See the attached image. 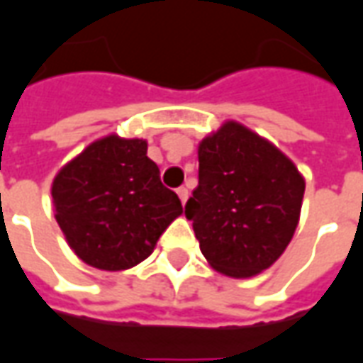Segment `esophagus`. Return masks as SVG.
<instances>
[{"instance_id": "1", "label": "esophagus", "mask_w": 363, "mask_h": 363, "mask_svg": "<svg viewBox=\"0 0 363 363\" xmlns=\"http://www.w3.org/2000/svg\"><path fill=\"white\" fill-rule=\"evenodd\" d=\"M177 197H179V199H182V203L186 205L187 197H189V191H187L186 187H179V189H177Z\"/></svg>"}]
</instances>
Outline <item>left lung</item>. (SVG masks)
Wrapping results in <instances>:
<instances>
[{
  "instance_id": "obj_1",
  "label": "left lung",
  "mask_w": 363,
  "mask_h": 363,
  "mask_svg": "<svg viewBox=\"0 0 363 363\" xmlns=\"http://www.w3.org/2000/svg\"><path fill=\"white\" fill-rule=\"evenodd\" d=\"M199 186L186 205L203 256L248 279L274 266L299 225L305 177L274 143L225 121L197 146Z\"/></svg>"
}]
</instances>
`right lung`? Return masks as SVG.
<instances>
[{"label":"right lung","instance_id":"add662e5","mask_svg":"<svg viewBox=\"0 0 363 363\" xmlns=\"http://www.w3.org/2000/svg\"><path fill=\"white\" fill-rule=\"evenodd\" d=\"M145 138L105 135L66 162L54 176V217L84 264L104 272L135 268L156 248L182 213L162 186Z\"/></svg>","mask_w":363,"mask_h":363}]
</instances>
